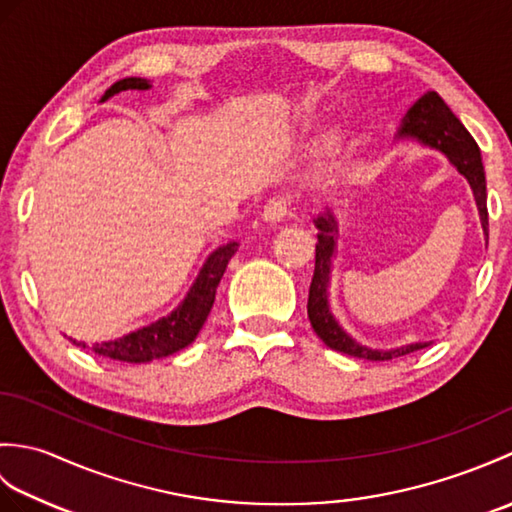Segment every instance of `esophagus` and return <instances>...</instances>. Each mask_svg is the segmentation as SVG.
I'll use <instances>...</instances> for the list:
<instances>
[{"label":"esophagus","mask_w":512,"mask_h":512,"mask_svg":"<svg viewBox=\"0 0 512 512\" xmlns=\"http://www.w3.org/2000/svg\"><path fill=\"white\" fill-rule=\"evenodd\" d=\"M290 215V198L288 195H273L264 206V222L268 224H279L284 222L286 217Z\"/></svg>","instance_id":"esophagus-1"}]
</instances>
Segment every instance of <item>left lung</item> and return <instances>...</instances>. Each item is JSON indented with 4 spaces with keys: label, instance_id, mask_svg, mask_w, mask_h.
Masks as SVG:
<instances>
[{
    "label": "left lung",
    "instance_id": "1",
    "mask_svg": "<svg viewBox=\"0 0 512 512\" xmlns=\"http://www.w3.org/2000/svg\"><path fill=\"white\" fill-rule=\"evenodd\" d=\"M396 138H413L420 145L442 151L449 158L451 165L458 169L462 176L469 180L477 211H480L482 228L488 244V209H486V176L482 165L480 147L473 136L466 132V127L460 123L449 105L444 103L436 92H427L409 107V112L402 118ZM314 226L319 228L317 235V259H314V277L310 284L308 297V319L319 339L330 347V350L350 354L356 358H367V361H391L396 356H405L416 350H422L429 343H411L396 350H372V347L361 345L356 339L347 334L339 321L330 312L328 288H330V273H332V257L336 253V217L328 209L321 213Z\"/></svg>",
    "mask_w": 512,
    "mask_h": 512
}]
</instances>
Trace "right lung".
<instances>
[{
	"instance_id": "add662e5",
	"label": "right lung",
	"mask_w": 512,
	"mask_h": 512,
	"mask_svg": "<svg viewBox=\"0 0 512 512\" xmlns=\"http://www.w3.org/2000/svg\"><path fill=\"white\" fill-rule=\"evenodd\" d=\"M149 88V81L138 79V76H127V79L116 81L110 90H105V94L101 96V103L112 99L118 92ZM237 246V242H228L220 248H215L213 253L206 257V262L198 277H195L187 297H184L180 306L171 314H167V317L158 319L156 323H149L136 332H129L121 336V339L96 343L92 345V350L99 356L114 358V361L149 363L154 361V358H165L191 345L195 341V336L202 330L206 317H209L215 301L217 284H220L224 270L228 262H231V257L235 255ZM72 343L88 347L85 343Z\"/></svg>"
}]
</instances>
